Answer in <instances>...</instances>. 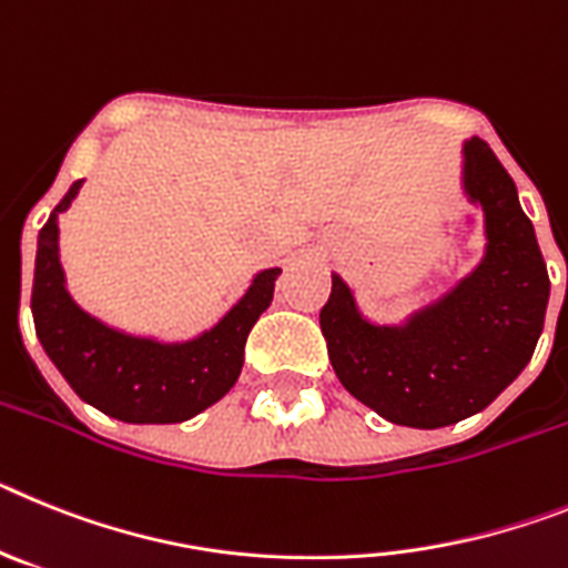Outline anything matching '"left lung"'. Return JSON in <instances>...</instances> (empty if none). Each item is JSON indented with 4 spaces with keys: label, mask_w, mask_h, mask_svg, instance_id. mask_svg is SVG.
<instances>
[{
    "label": "left lung",
    "mask_w": 568,
    "mask_h": 568,
    "mask_svg": "<svg viewBox=\"0 0 568 568\" xmlns=\"http://www.w3.org/2000/svg\"><path fill=\"white\" fill-rule=\"evenodd\" d=\"M463 196L483 211L480 263L403 323H374L332 274L320 312L345 392L388 423L443 428L483 412L529 366L544 332L549 274L515 180L480 136L463 142Z\"/></svg>",
    "instance_id": "left-lung-1"
}]
</instances>
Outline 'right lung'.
<instances>
[{"instance_id": "obj_1", "label": "right lung", "mask_w": 568, "mask_h": 568, "mask_svg": "<svg viewBox=\"0 0 568 568\" xmlns=\"http://www.w3.org/2000/svg\"><path fill=\"white\" fill-rule=\"evenodd\" d=\"M82 182H73L39 231L31 294L39 343L68 386L113 420H191L225 397L243 372L245 339L274 300L280 268L254 274L243 297L191 339L168 343L113 328L71 297L59 263V214L71 209Z\"/></svg>"}]
</instances>
